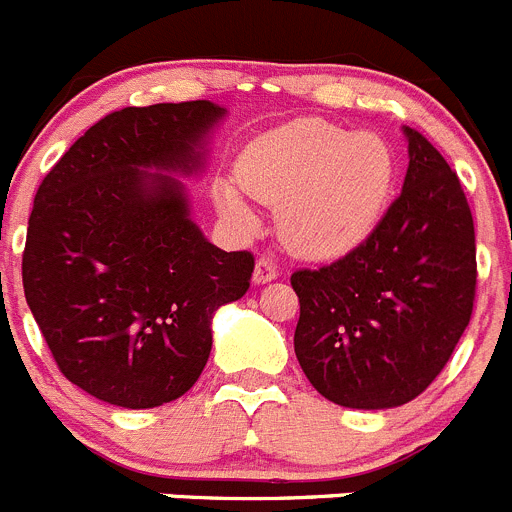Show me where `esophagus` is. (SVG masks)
Returning a JSON list of instances; mask_svg holds the SVG:
<instances>
[{"mask_svg": "<svg viewBox=\"0 0 512 512\" xmlns=\"http://www.w3.org/2000/svg\"><path fill=\"white\" fill-rule=\"evenodd\" d=\"M276 276H279V271H276V266L271 264L269 259L256 261V269H253V284H269V281H274Z\"/></svg>", "mask_w": 512, "mask_h": 512, "instance_id": "1", "label": "esophagus"}]
</instances>
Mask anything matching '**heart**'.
<instances>
[{
    "instance_id": "b5f03b06",
    "label": "heart",
    "mask_w": 512,
    "mask_h": 512,
    "mask_svg": "<svg viewBox=\"0 0 512 512\" xmlns=\"http://www.w3.org/2000/svg\"><path fill=\"white\" fill-rule=\"evenodd\" d=\"M396 180L388 144L370 131L325 119H294L253 139L236 164V182L248 198L279 205V233L302 259L348 256L378 228ZM220 213L253 228L251 208L231 182H218Z\"/></svg>"
}]
</instances>
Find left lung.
Instances as JSON below:
<instances>
[{
    "label": "left lung",
    "instance_id": "1",
    "mask_svg": "<svg viewBox=\"0 0 512 512\" xmlns=\"http://www.w3.org/2000/svg\"><path fill=\"white\" fill-rule=\"evenodd\" d=\"M401 195L363 246L297 271L294 353L317 393L345 409H396L442 373L470 325L475 225L462 185L419 131L403 126Z\"/></svg>",
    "mask_w": 512,
    "mask_h": 512
}]
</instances>
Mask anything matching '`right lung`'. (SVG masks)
<instances>
[{"instance_id":"right-lung-1","label":"right lung","mask_w":512,"mask_h":512,"mask_svg":"<svg viewBox=\"0 0 512 512\" xmlns=\"http://www.w3.org/2000/svg\"><path fill=\"white\" fill-rule=\"evenodd\" d=\"M225 116L213 101L114 111L37 190L25 299L60 373L98 401L154 409L190 391L215 312L246 294L253 256L205 238L180 180L203 175Z\"/></svg>"}]
</instances>
